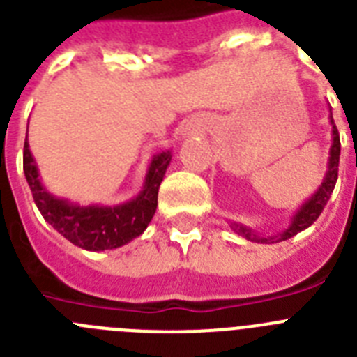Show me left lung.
<instances>
[{
    "label": "left lung",
    "instance_id": "obj_1",
    "mask_svg": "<svg viewBox=\"0 0 357 357\" xmlns=\"http://www.w3.org/2000/svg\"><path fill=\"white\" fill-rule=\"evenodd\" d=\"M329 123L331 127H333V130H331L333 132V144H331L329 150V162H327L326 176H324L320 188H318L317 191L298 207V209H296V213L291 216V223H289L288 229H284L282 232H279V234L275 236H261L259 232H255L250 227L243 225V223L238 222H232L230 223V229L234 230L236 234L243 236V238L248 239V241L255 243H279L293 238V236L298 234V232H302V230H305L307 227H311L317 222L318 216H320L321 211H324V207L327 206V200H329L331 195H333L336 181H338V164L342 144H340L338 128L334 125L333 112L329 114Z\"/></svg>",
    "mask_w": 357,
    "mask_h": 357
}]
</instances>
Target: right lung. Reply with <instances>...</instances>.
I'll return each mask as SVG.
<instances>
[{
    "label": "right lung",
    "mask_w": 357,
    "mask_h": 357,
    "mask_svg": "<svg viewBox=\"0 0 357 357\" xmlns=\"http://www.w3.org/2000/svg\"><path fill=\"white\" fill-rule=\"evenodd\" d=\"M172 162V151H160L151 157L137 197L116 206H80L68 198L52 195L39 178V169L30 151L28 137L24 139L23 169L33 195L37 209L59 234L73 245L91 252L119 248L139 238L151 222L157 209V195L164 173Z\"/></svg>",
    "instance_id": "add662e5"
}]
</instances>
